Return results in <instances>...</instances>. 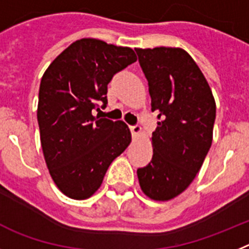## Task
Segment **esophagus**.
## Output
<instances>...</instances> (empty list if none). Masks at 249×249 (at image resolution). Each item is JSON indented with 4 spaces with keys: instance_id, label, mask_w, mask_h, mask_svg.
Segmentation results:
<instances>
[{
    "instance_id": "obj_1",
    "label": "esophagus",
    "mask_w": 249,
    "mask_h": 249,
    "mask_svg": "<svg viewBox=\"0 0 249 249\" xmlns=\"http://www.w3.org/2000/svg\"><path fill=\"white\" fill-rule=\"evenodd\" d=\"M130 131L133 135H139V134L142 133V127H140L139 125H131Z\"/></svg>"
}]
</instances>
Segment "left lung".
Wrapping results in <instances>:
<instances>
[{"mask_svg":"<svg viewBox=\"0 0 249 249\" xmlns=\"http://www.w3.org/2000/svg\"><path fill=\"white\" fill-rule=\"evenodd\" d=\"M157 112L153 158L138 169L142 190L169 200L196 178L212 145L215 101L198 65L183 49H137Z\"/></svg>","mask_w":249,"mask_h":249,"instance_id":"left-lung-1","label":"left lung"}]
</instances>
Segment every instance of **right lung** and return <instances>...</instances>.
<instances>
[{"instance_id":"1","label":"right lung","mask_w":249,"mask_h":249,"mask_svg":"<svg viewBox=\"0 0 249 249\" xmlns=\"http://www.w3.org/2000/svg\"><path fill=\"white\" fill-rule=\"evenodd\" d=\"M135 61L130 47L81 38L64 50L41 79V146L51 178L69 198L91 196L111 161L130 144L124 122L94 116V110L100 104L107 107L112 76Z\"/></svg>"}]
</instances>
